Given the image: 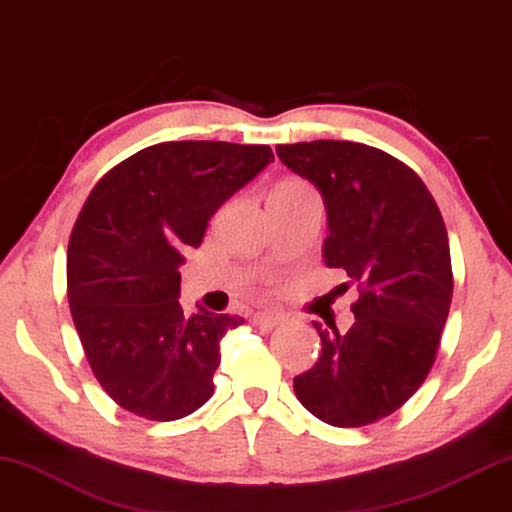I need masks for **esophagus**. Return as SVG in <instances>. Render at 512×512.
Here are the masks:
<instances>
[{"mask_svg":"<svg viewBox=\"0 0 512 512\" xmlns=\"http://www.w3.org/2000/svg\"><path fill=\"white\" fill-rule=\"evenodd\" d=\"M286 314H281V311H256L254 316H251V323L256 325V328H263V330H272L274 325L284 323L286 321Z\"/></svg>","mask_w":512,"mask_h":512,"instance_id":"1","label":"esophagus"}]
</instances>
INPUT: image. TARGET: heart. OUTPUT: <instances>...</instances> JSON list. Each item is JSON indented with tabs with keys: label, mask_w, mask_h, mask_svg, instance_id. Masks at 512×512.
<instances>
[{
	"label": "heart",
	"mask_w": 512,
	"mask_h": 512,
	"mask_svg": "<svg viewBox=\"0 0 512 512\" xmlns=\"http://www.w3.org/2000/svg\"><path fill=\"white\" fill-rule=\"evenodd\" d=\"M293 184H298V182H284V184H279V187H293Z\"/></svg>",
	"instance_id": "heart-1"
}]
</instances>
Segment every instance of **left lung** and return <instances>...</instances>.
Masks as SVG:
<instances>
[{
    "label": "left lung",
    "instance_id": "left-lung-1",
    "mask_svg": "<svg viewBox=\"0 0 512 512\" xmlns=\"http://www.w3.org/2000/svg\"><path fill=\"white\" fill-rule=\"evenodd\" d=\"M277 154L321 189L325 265L360 293L348 332L314 323L321 355L293 390L332 427L372 425L409 402L436 362L453 300L446 224L416 170L379 147L311 140Z\"/></svg>",
    "mask_w": 512,
    "mask_h": 512
}]
</instances>
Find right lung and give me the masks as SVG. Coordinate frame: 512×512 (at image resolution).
<instances>
[{
	"label": "right lung",
	"instance_id": "1",
	"mask_svg": "<svg viewBox=\"0 0 512 512\" xmlns=\"http://www.w3.org/2000/svg\"><path fill=\"white\" fill-rule=\"evenodd\" d=\"M270 161V145L170 140L120 161L87 196L66 251V295L92 374L133 416L180 420L212 397L221 339L244 321L184 316L182 251Z\"/></svg>",
	"mask_w": 512,
	"mask_h": 512
}]
</instances>
